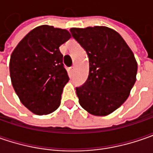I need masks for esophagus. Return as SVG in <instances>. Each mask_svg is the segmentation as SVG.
Segmentation results:
<instances>
[{
  "instance_id": "obj_1",
  "label": "esophagus",
  "mask_w": 153,
  "mask_h": 153,
  "mask_svg": "<svg viewBox=\"0 0 153 153\" xmlns=\"http://www.w3.org/2000/svg\"><path fill=\"white\" fill-rule=\"evenodd\" d=\"M74 70H75V67H74V66H71V67L70 68V71H71V74L73 73Z\"/></svg>"
}]
</instances>
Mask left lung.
<instances>
[{
  "instance_id": "obj_1",
  "label": "left lung",
  "mask_w": 153,
  "mask_h": 153,
  "mask_svg": "<svg viewBox=\"0 0 153 153\" xmlns=\"http://www.w3.org/2000/svg\"><path fill=\"white\" fill-rule=\"evenodd\" d=\"M71 36L86 51L88 77L76 88L81 106L94 116H106L126 100L136 81L137 62L129 47L105 26L71 28Z\"/></svg>"
}]
</instances>
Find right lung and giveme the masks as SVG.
Wrapping results in <instances>:
<instances>
[{
    "label": "right lung",
    "mask_w": 153,
    "mask_h": 153,
    "mask_svg": "<svg viewBox=\"0 0 153 153\" xmlns=\"http://www.w3.org/2000/svg\"><path fill=\"white\" fill-rule=\"evenodd\" d=\"M70 38L66 30L41 25L28 33L11 55L13 87L21 103L35 114H49L60 105L69 76L59 47Z\"/></svg>",
    "instance_id": "right-lung-1"
}]
</instances>
